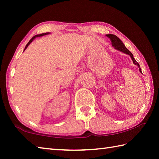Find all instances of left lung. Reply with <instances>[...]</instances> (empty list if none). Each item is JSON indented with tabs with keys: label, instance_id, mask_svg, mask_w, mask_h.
<instances>
[{
	"label": "left lung",
	"instance_id": "obj_1",
	"mask_svg": "<svg viewBox=\"0 0 159 159\" xmlns=\"http://www.w3.org/2000/svg\"><path fill=\"white\" fill-rule=\"evenodd\" d=\"M106 36L109 38L110 40H111L112 47H114V49L119 50V51H120V52L127 54V55L130 56V57L132 59V60H133V64H135V65H137L139 67V71H140L142 73V71H141L140 66H139V64H138V61L135 60V59L133 57V54H132L130 52V51L128 50V48L125 46V45L123 44V43L121 41H120V39H119V38H118L116 36H115V35H114V34H107Z\"/></svg>",
	"mask_w": 159,
	"mask_h": 159
}]
</instances>
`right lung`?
Masks as SVG:
<instances>
[{"mask_svg":"<svg viewBox=\"0 0 159 159\" xmlns=\"http://www.w3.org/2000/svg\"><path fill=\"white\" fill-rule=\"evenodd\" d=\"M50 33H49V32H47V33H43V34H38V35H36V36H34L33 38H32V39L30 40V41H29V43L27 44H26V47H25V50H24V51H25L26 48H27V47L29 46V44L31 43L34 41V40L36 39V38H37V37H41V36H45V35H48V34H50Z\"/></svg>","mask_w":159,"mask_h":159,"instance_id":"1","label":"right lung"}]
</instances>
